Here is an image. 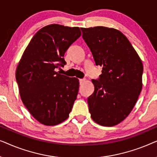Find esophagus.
Returning <instances> with one entry per match:
<instances>
[{"label": "esophagus", "mask_w": 157, "mask_h": 157, "mask_svg": "<svg viewBox=\"0 0 157 157\" xmlns=\"http://www.w3.org/2000/svg\"><path fill=\"white\" fill-rule=\"evenodd\" d=\"M86 81L85 78H81L79 79V82H80V84H82V83Z\"/></svg>", "instance_id": "1"}]
</instances>
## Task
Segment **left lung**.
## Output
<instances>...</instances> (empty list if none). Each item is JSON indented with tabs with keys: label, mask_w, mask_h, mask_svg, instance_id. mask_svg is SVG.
Here are the masks:
<instances>
[{
	"label": "left lung",
	"mask_w": 157,
	"mask_h": 157,
	"mask_svg": "<svg viewBox=\"0 0 157 157\" xmlns=\"http://www.w3.org/2000/svg\"><path fill=\"white\" fill-rule=\"evenodd\" d=\"M96 66H102L88 98L92 119L104 126L119 124L134 108L142 89L143 64L127 38L117 29L81 28Z\"/></svg>",
	"instance_id": "left-lung-1"
}]
</instances>
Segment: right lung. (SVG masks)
Wrapping results in <instances>:
<instances>
[{"label": "right lung", "mask_w": 157, "mask_h": 157, "mask_svg": "<svg viewBox=\"0 0 157 157\" xmlns=\"http://www.w3.org/2000/svg\"><path fill=\"white\" fill-rule=\"evenodd\" d=\"M81 34L78 27L51 24L42 28L32 38L17 66L21 100L44 125H57L68 119L76 99L78 79L55 69L66 63L64 54Z\"/></svg>", "instance_id": "right-lung-1"}]
</instances>
